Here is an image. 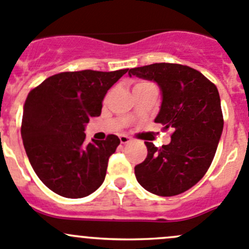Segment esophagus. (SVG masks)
<instances>
[{"label":"esophagus","instance_id":"obj_1","mask_svg":"<svg viewBox=\"0 0 249 249\" xmlns=\"http://www.w3.org/2000/svg\"><path fill=\"white\" fill-rule=\"evenodd\" d=\"M119 140H120V143L125 144V143H127V142H130V140L131 139H130L129 136H126V135H120Z\"/></svg>","mask_w":249,"mask_h":249}]
</instances>
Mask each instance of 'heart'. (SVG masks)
<instances>
[{
  "mask_svg": "<svg viewBox=\"0 0 249 249\" xmlns=\"http://www.w3.org/2000/svg\"><path fill=\"white\" fill-rule=\"evenodd\" d=\"M149 83H139V84H136V85H135V88H139V86H143V85H148Z\"/></svg>",
  "mask_w": 249,
  "mask_h": 249,
  "instance_id": "1",
  "label": "heart"
}]
</instances>
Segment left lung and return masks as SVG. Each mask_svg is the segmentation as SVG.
<instances>
[{"label":"left lung","instance_id":"1","mask_svg":"<svg viewBox=\"0 0 249 249\" xmlns=\"http://www.w3.org/2000/svg\"><path fill=\"white\" fill-rule=\"evenodd\" d=\"M154 81L161 105L154 122L171 129V141L161 148L152 142L147 158L135 166L140 185L158 196L180 195L196 185L211 166L223 132L220 96L198 71L173 63H154L129 71V76Z\"/></svg>","mask_w":249,"mask_h":249}]
</instances>
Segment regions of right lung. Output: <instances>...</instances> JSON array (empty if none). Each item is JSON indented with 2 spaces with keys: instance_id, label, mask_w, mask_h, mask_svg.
Masks as SVG:
<instances>
[{
  "instance_id": "1",
  "label": "right lung",
  "mask_w": 249,
  "mask_h": 249,
  "mask_svg": "<svg viewBox=\"0 0 249 249\" xmlns=\"http://www.w3.org/2000/svg\"><path fill=\"white\" fill-rule=\"evenodd\" d=\"M127 69L81 71L50 76L26 97L21 139L34 171L51 191L83 198L103 183L115 135L86 143L85 126L100 117L107 91Z\"/></svg>"
}]
</instances>
